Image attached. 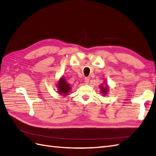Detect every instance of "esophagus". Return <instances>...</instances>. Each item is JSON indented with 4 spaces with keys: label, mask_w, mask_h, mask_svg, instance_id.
<instances>
[{
    "label": "esophagus",
    "mask_w": 156,
    "mask_h": 156,
    "mask_svg": "<svg viewBox=\"0 0 156 156\" xmlns=\"http://www.w3.org/2000/svg\"><path fill=\"white\" fill-rule=\"evenodd\" d=\"M90 81V78L89 77H85L84 78V82H85V84H88Z\"/></svg>",
    "instance_id": "esophagus-1"
}]
</instances>
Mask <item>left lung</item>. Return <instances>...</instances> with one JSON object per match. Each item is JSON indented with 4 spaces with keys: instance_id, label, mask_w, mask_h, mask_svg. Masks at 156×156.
I'll return each mask as SVG.
<instances>
[{
    "instance_id": "obj_1",
    "label": "left lung",
    "mask_w": 156,
    "mask_h": 156,
    "mask_svg": "<svg viewBox=\"0 0 156 156\" xmlns=\"http://www.w3.org/2000/svg\"><path fill=\"white\" fill-rule=\"evenodd\" d=\"M101 88V92H102V94H107V87H106V88H104L103 87V86L102 87H100Z\"/></svg>"
}]
</instances>
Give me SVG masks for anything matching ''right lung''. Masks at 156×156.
Listing matches in <instances>:
<instances>
[{"label":"right lung","instance_id":"right-lung-1","mask_svg":"<svg viewBox=\"0 0 156 156\" xmlns=\"http://www.w3.org/2000/svg\"><path fill=\"white\" fill-rule=\"evenodd\" d=\"M58 92L60 94H63L64 95L68 94V92L70 90L71 87H69V84H68L66 81V79L63 77L60 79L58 83Z\"/></svg>","mask_w":156,"mask_h":156}]
</instances>
